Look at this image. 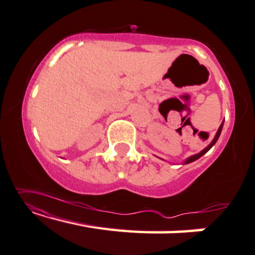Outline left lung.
I'll list each match as a JSON object with an SVG mask.
<instances>
[{"mask_svg":"<svg viewBox=\"0 0 255 255\" xmlns=\"http://www.w3.org/2000/svg\"><path fill=\"white\" fill-rule=\"evenodd\" d=\"M222 127H223V123L221 124V126H220V128H219V130H218V132H216V135H215V137H214V139L212 140V143L210 144V145H208L206 149H204L203 151L201 152H199V153H197V154H195V155H191V157L190 158H188L187 160H185V162L184 164H189V162H192V161H195V160H197V159H199L201 155H204L205 153H206V152L211 149V147L214 145V144L216 143V140H218V138H219V136H220V134H221V130H222Z\"/></svg>","mask_w":255,"mask_h":255,"instance_id":"8db88e82","label":"left lung"}]
</instances>
